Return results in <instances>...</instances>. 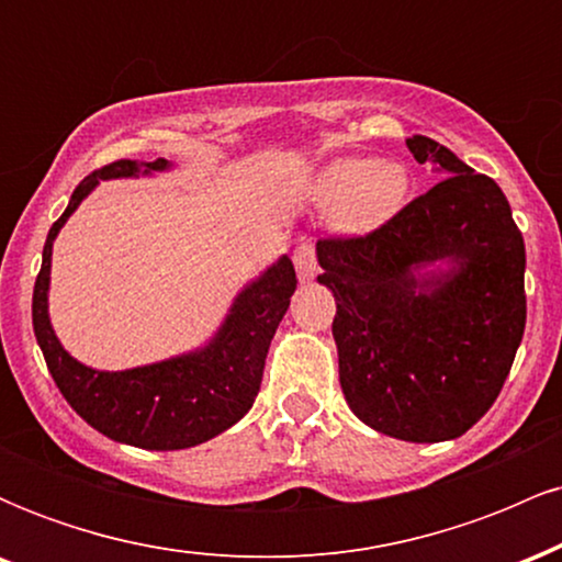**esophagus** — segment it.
Listing matches in <instances>:
<instances>
[{"instance_id": "obj_1", "label": "esophagus", "mask_w": 562, "mask_h": 562, "mask_svg": "<svg viewBox=\"0 0 562 562\" xmlns=\"http://www.w3.org/2000/svg\"><path fill=\"white\" fill-rule=\"evenodd\" d=\"M293 263H295V272H299L301 282L314 280V274H317V256H314V245L301 243L299 248L293 250Z\"/></svg>"}]
</instances>
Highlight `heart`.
Returning a JSON list of instances; mask_svg holds the SVG:
<instances>
[{"label": "heart", "mask_w": 562, "mask_h": 562, "mask_svg": "<svg viewBox=\"0 0 562 562\" xmlns=\"http://www.w3.org/2000/svg\"><path fill=\"white\" fill-rule=\"evenodd\" d=\"M409 179L398 164L375 158H338L317 173L312 200L335 209V224L344 232H370L404 205Z\"/></svg>", "instance_id": "1"}]
</instances>
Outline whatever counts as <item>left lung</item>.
Returning <instances> with one entry per match:
<instances>
[{
  "label": "left lung",
  "mask_w": 562,
  "mask_h": 562,
  "mask_svg": "<svg viewBox=\"0 0 562 562\" xmlns=\"http://www.w3.org/2000/svg\"><path fill=\"white\" fill-rule=\"evenodd\" d=\"M447 179L367 235L322 237L340 389L378 434L462 436L492 409L526 327V245L505 192L436 139H406ZM449 273L417 278L428 262Z\"/></svg>",
  "instance_id": "8db88e82"
}]
</instances>
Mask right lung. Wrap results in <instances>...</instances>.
I'll return each instance as SVG.
<instances>
[{"instance_id":"1","label":"right lung","mask_w":562,"mask_h":562,"mask_svg":"<svg viewBox=\"0 0 562 562\" xmlns=\"http://www.w3.org/2000/svg\"><path fill=\"white\" fill-rule=\"evenodd\" d=\"M139 169L142 173L164 171L169 169V160L158 158L142 166L134 160H113L81 179L44 243L31 314L49 375L76 415L113 441L171 451L209 441L232 428L254 406L269 344L285 317L299 280L293 261L282 256L237 295L214 340L200 351L124 372H102L76 362L57 340L47 314L53 240L100 179L137 177Z\"/></svg>"}]
</instances>
